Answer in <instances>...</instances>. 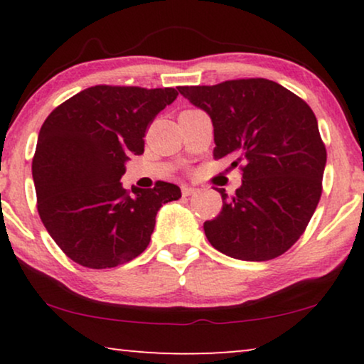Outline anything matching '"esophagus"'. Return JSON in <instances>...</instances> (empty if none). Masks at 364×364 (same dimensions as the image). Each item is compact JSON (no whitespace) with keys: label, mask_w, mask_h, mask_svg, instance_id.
Listing matches in <instances>:
<instances>
[{"label":"esophagus","mask_w":364,"mask_h":364,"mask_svg":"<svg viewBox=\"0 0 364 364\" xmlns=\"http://www.w3.org/2000/svg\"><path fill=\"white\" fill-rule=\"evenodd\" d=\"M196 192H197V188H193V187H191V186H183V187H182V196H183V197L192 196V193H196Z\"/></svg>","instance_id":"obj_1"}]
</instances>
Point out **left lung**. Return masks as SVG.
<instances>
[{
	"mask_svg": "<svg viewBox=\"0 0 364 364\" xmlns=\"http://www.w3.org/2000/svg\"><path fill=\"white\" fill-rule=\"evenodd\" d=\"M178 92L213 124V157L242 164L235 197L203 223L213 248L245 262L285 253L310 222L321 197L326 149L308 104L268 79H235Z\"/></svg>",
	"mask_w": 364,
	"mask_h": 364,
	"instance_id": "obj_1",
	"label": "left lung"
}]
</instances>
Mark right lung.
I'll use <instances>...</instances> for the list:
<instances>
[{"instance_id":"obj_1","label":"right lung","mask_w":364,"mask_h":364,"mask_svg":"<svg viewBox=\"0 0 364 364\" xmlns=\"http://www.w3.org/2000/svg\"><path fill=\"white\" fill-rule=\"evenodd\" d=\"M178 96L173 87L92 86L49 114L33 157L39 217L73 262L112 268L146 250L164 203L181 188L122 187L131 156L144 152L147 126Z\"/></svg>"}]
</instances>
